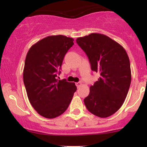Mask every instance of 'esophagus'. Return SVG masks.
<instances>
[{
    "label": "esophagus",
    "instance_id": "34e87169",
    "mask_svg": "<svg viewBox=\"0 0 147 147\" xmlns=\"http://www.w3.org/2000/svg\"><path fill=\"white\" fill-rule=\"evenodd\" d=\"M82 85V84L81 83V82H77V83H76V86H77V88H79Z\"/></svg>",
    "mask_w": 147,
    "mask_h": 147
}]
</instances>
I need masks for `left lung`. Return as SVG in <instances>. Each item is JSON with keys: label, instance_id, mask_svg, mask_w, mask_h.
Masks as SVG:
<instances>
[{"label": "left lung", "instance_id": "obj_1", "mask_svg": "<svg viewBox=\"0 0 147 147\" xmlns=\"http://www.w3.org/2000/svg\"><path fill=\"white\" fill-rule=\"evenodd\" d=\"M76 41L88 57L91 70L100 75L84 99L86 107L97 117H109L120 109L129 92V56L122 45L102 34H90Z\"/></svg>", "mask_w": 147, "mask_h": 147}]
</instances>
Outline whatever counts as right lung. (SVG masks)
I'll list each match as a JSON object with an SVG mask.
<instances>
[{
    "label": "right lung",
    "instance_id": "add662e5",
    "mask_svg": "<svg viewBox=\"0 0 147 147\" xmlns=\"http://www.w3.org/2000/svg\"><path fill=\"white\" fill-rule=\"evenodd\" d=\"M73 41L63 35L47 36L34 44L26 55L23 82L27 95L35 111L45 118L63 114L77 90L75 83L57 78Z\"/></svg>",
    "mask_w": 147,
    "mask_h": 147
}]
</instances>
